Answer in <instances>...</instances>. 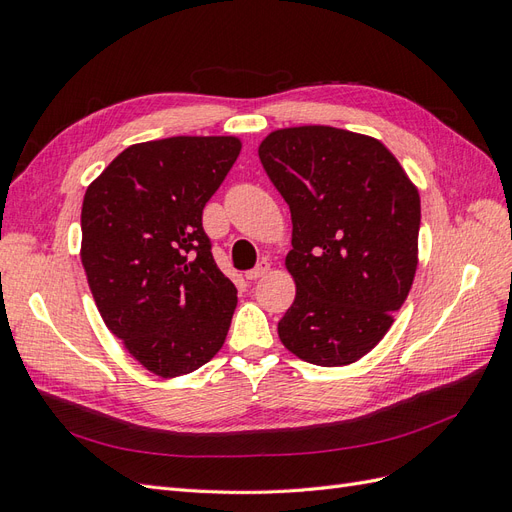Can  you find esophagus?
I'll list each match as a JSON object with an SVG mask.
<instances>
[{
	"mask_svg": "<svg viewBox=\"0 0 512 512\" xmlns=\"http://www.w3.org/2000/svg\"><path fill=\"white\" fill-rule=\"evenodd\" d=\"M269 269H271V262L267 258H262L254 269L245 271V277H247V280H260V277H265L269 273Z\"/></svg>",
	"mask_w": 512,
	"mask_h": 512,
	"instance_id": "obj_1",
	"label": "esophagus"
}]
</instances>
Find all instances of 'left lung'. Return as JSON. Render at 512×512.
Segmentation results:
<instances>
[{
	"label": "left lung",
	"mask_w": 512,
	"mask_h": 512,
	"mask_svg": "<svg viewBox=\"0 0 512 512\" xmlns=\"http://www.w3.org/2000/svg\"><path fill=\"white\" fill-rule=\"evenodd\" d=\"M258 156L292 218L297 297L277 322L282 344L322 367L359 361L410 292L421 198L389 149L348 130H277Z\"/></svg>",
	"instance_id": "1"
}]
</instances>
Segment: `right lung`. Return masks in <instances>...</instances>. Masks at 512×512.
I'll return each mask as SVG.
<instances>
[{
  "label": "right lung",
  "instance_id": "right-lung-1",
  "mask_svg": "<svg viewBox=\"0 0 512 512\" xmlns=\"http://www.w3.org/2000/svg\"><path fill=\"white\" fill-rule=\"evenodd\" d=\"M241 151L235 136H173L121 151L89 185L81 260L104 324L162 378L222 348L237 288L218 269L203 209Z\"/></svg>",
  "mask_w": 512,
  "mask_h": 512
}]
</instances>
